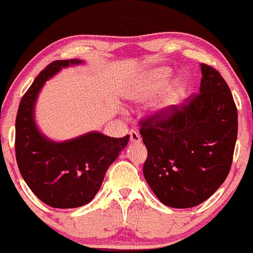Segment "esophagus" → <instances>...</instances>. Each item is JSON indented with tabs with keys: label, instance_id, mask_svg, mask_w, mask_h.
Returning <instances> with one entry per match:
<instances>
[{
	"label": "esophagus",
	"instance_id": "1",
	"mask_svg": "<svg viewBox=\"0 0 253 253\" xmlns=\"http://www.w3.org/2000/svg\"><path fill=\"white\" fill-rule=\"evenodd\" d=\"M129 135H130V141H131L132 144H137V142L141 141V136H140L139 132H137L136 130H130Z\"/></svg>",
	"mask_w": 253,
	"mask_h": 253
}]
</instances>
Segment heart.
<instances>
[{
  "label": "heart",
  "instance_id": "b5f03b06",
  "mask_svg": "<svg viewBox=\"0 0 253 253\" xmlns=\"http://www.w3.org/2000/svg\"><path fill=\"white\" fill-rule=\"evenodd\" d=\"M171 74L167 68L148 70L137 78L129 88V97L132 101H145L160 92L168 84ZM187 84L185 80H176L169 85L156 102V109L162 114H170L186 97Z\"/></svg>",
  "mask_w": 253,
  "mask_h": 253
}]
</instances>
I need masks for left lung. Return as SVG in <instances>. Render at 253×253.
I'll list each match as a JSON object with an SVG mask.
<instances>
[{"label": "left lung", "mask_w": 253, "mask_h": 253, "mask_svg": "<svg viewBox=\"0 0 253 253\" xmlns=\"http://www.w3.org/2000/svg\"><path fill=\"white\" fill-rule=\"evenodd\" d=\"M200 92L170 114L140 121L147 148L144 176L162 204L190 208L202 204L230 171L238 136V109L228 84L201 63Z\"/></svg>", "instance_id": "1"}]
</instances>
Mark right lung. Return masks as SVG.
I'll return each mask as SVG.
<instances>
[{"label": "right lung", "mask_w": 253, "mask_h": 253, "mask_svg": "<svg viewBox=\"0 0 253 253\" xmlns=\"http://www.w3.org/2000/svg\"><path fill=\"white\" fill-rule=\"evenodd\" d=\"M78 59L49 63L23 95L15 118V158L31 191L53 208H75L88 204L100 190L108 167L129 141L100 132L64 142L46 139L34 122V105L46 80Z\"/></svg>", "instance_id": "right-lung-1"}]
</instances>
